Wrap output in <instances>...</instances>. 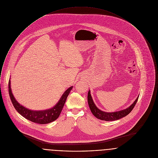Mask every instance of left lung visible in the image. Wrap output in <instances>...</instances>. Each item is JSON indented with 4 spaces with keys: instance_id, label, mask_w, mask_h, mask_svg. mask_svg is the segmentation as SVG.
<instances>
[{
    "instance_id": "obj_1",
    "label": "left lung",
    "mask_w": 158,
    "mask_h": 158,
    "mask_svg": "<svg viewBox=\"0 0 158 158\" xmlns=\"http://www.w3.org/2000/svg\"><path fill=\"white\" fill-rule=\"evenodd\" d=\"M139 96L137 98L136 100L133 102V104L130 105L128 108H126L124 110H122L115 111V112H105L99 110L96 106V105H95L92 99V97L90 93V90L88 91V102L92 113L97 118L101 120L106 121H114V120H118L119 119H121L130 113V112L132 110V109L136 104L139 99Z\"/></svg>"
}]
</instances>
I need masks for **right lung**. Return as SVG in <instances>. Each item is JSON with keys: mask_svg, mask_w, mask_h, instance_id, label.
<instances>
[{"mask_svg": "<svg viewBox=\"0 0 158 158\" xmlns=\"http://www.w3.org/2000/svg\"><path fill=\"white\" fill-rule=\"evenodd\" d=\"M10 80L8 81V92L10 99L11 102L14 106L16 110L24 118L27 119L41 124H48L55 121L60 115L61 111L63 108V106L65 102V101L69 96L70 91L73 88V86L69 88L62 94L58 102L54 105L52 108L45 110H39L34 111L29 110L24 106L19 104L17 101L15 99L11 89V83Z\"/></svg>", "mask_w": 158, "mask_h": 158, "instance_id": "add662e5", "label": "right lung"}]
</instances>
